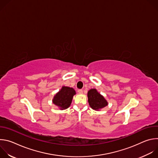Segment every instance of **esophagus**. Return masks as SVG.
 <instances>
[{
    "mask_svg": "<svg viewBox=\"0 0 158 158\" xmlns=\"http://www.w3.org/2000/svg\"><path fill=\"white\" fill-rule=\"evenodd\" d=\"M77 92H78V93H79V94H82V93H83V91H82V89H79L78 91H77Z\"/></svg>",
    "mask_w": 158,
    "mask_h": 158,
    "instance_id": "1",
    "label": "esophagus"
}]
</instances>
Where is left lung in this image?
Masks as SVG:
<instances>
[{
	"instance_id": "8db88e82",
	"label": "left lung",
	"mask_w": 158,
	"mask_h": 158,
	"mask_svg": "<svg viewBox=\"0 0 158 158\" xmlns=\"http://www.w3.org/2000/svg\"><path fill=\"white\" fill-rule=\"evenodd\" d=\"M87 98L89 106L96 110H100L108 104L105 98L98 92L96 89L89 90L87 93Z\"/></svg>"
}]
</instances>
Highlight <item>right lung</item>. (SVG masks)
<instances>
[{"label": "right lung", "mask_w": 158, "mask_h": 158, "mask_svg": "<svg viewBox=\"0 0 158 158\" xmlns=\"http://www.w3.org/2000/svg\"><path fill=\"white\" fill-rule=\"evenodd\" d=\"M75 94L76 91L73 88L62 86L60 91L54 96L52 102L60 110L65 109L70 106Z\"/></svg>", "instance_id": "1"}]
</instances>
